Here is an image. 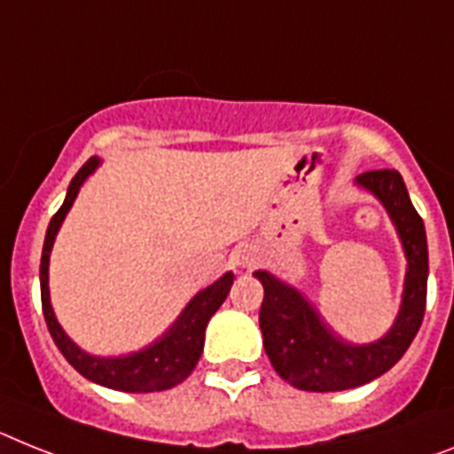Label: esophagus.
Segmentation results:
<instances>
[{
	"mask_svg": "<svg viewBox=\"0 0 454 454\" xmlns=\"http://www.w3.org/2000/svg\"><path fill=\"white\" fill-rule=\"evenodd\" d=\"M254 261H256V251L249 245L238 247V249L233 251V256H231V262H233L235 268H249Z\"/></svg>",
	"mask_w": 454,
	"mask_h": 454,
	"instance_id": "esophagus-1",
	"label": "esophagus"
}]
</instances>
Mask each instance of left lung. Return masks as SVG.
Segmentation results:
<instances>
[{
    "instance_id": "8db88e82",
    "label": "left lung",
    "mask_w": 454,
    "mask_h": 454,
    "mask_svg": "<svg viewBox=\"0 0 454 454\" xmlns=\"http://www.w3.org/2000/svg\"><path fill=\"white\" fill-rule=\"evenodd\" d=\"M356 184L386 207L392 226L397 228L406 256L402 304L383 337L369 344H350L330 330L295 286L277 279L268 270H256L254 277L265 291L258 314L262 346L274 372L298 390L337 392L379 379L399 363L425 316L427 235L402 175L397 170H369L357 175Z\"/></svg>"
}]
</instances>
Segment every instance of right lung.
<instances>
[{
  "label": "right lung",
  "mask_w": 454,
  "mask_h": 454,
  "mask_svg": "<svg viewBox=\"0 0 454 454\" xmlns=\"http://www.w3.org/2000/svg\"><path fill=\"white\" fill-rule=\"evenodd\" d=\"M101 166L98 156H91L90 161L75 173V177L68 184L67 198H64L62 207L57 209V215L51 219L48 233H45L43 254H41V304H43V316L51 330L52 341L57 348L62 350L68 364L85 376L91 383L110 387V390L120 392H161L175 387L177 383L192 374L193 367L200 360L205 344V327L209 318L215 316L223 300H226L231 286H233L235 274L226 272L223 277L215 281L212 286L198 291L189 304H186L182 314L175 318L173 325L161 334V337L145 346L140 350H133L127 356L117 357H101L90 356L85 350L75 344L74 339L64 333V327L57 321L55 311L51 304V288H48V268H51V251L55 245V238L67 219L68 209L78 198L80 186L85 184L94 170Z\"/></svg>",
  "instance_id": "obj_1"
}]
</instances>
